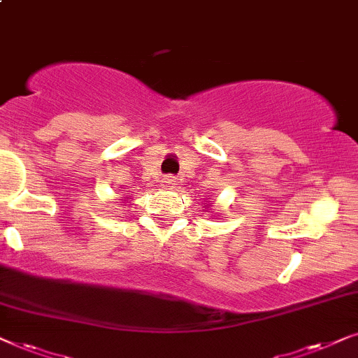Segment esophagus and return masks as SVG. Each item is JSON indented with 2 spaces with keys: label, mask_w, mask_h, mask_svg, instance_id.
<instances>
[{
  "label": "esophagus",
  "mask_w": 358,
  "mask_h": 358,
  "mask_svg": "<svg viewBox=\"0 0 358 358\" xmlns=\"http://www.w3.org/2000/svg\"><path fill=\"white\" fill-rule=\"evenodd\" d=\"M175 182H176L175 176H171V175H165L164 178H162V187L166 188V189H170V188H173Z\"/></svg>",
  "instance_id": "obj_1"
}]
</instances>
